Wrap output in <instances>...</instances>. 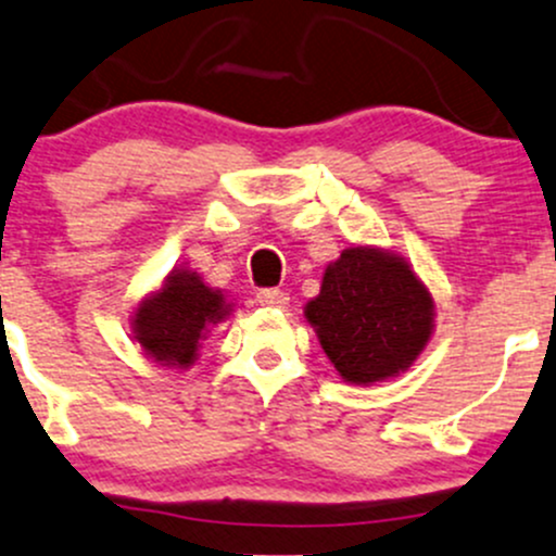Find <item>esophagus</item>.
I'll use <instances>...</instances> for the list:
<instances>
[{
	"instance_id": "34e87169",
	"label": "esophagus",
	"mask_w": 556,
	"mask_h": 556,
	"mask_svg": "<svg viewBox=\"0 0 556 556\" xmlns=\"http://www.w3.org/2000/svg\"><path fill=\"white\" fill-rule=\"evenodd\" d=\"M255 301L266 308H288L290 298H288V292H282L277 288H264V290L255 292Z\"/></svg>"
}]
</instances>
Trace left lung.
<instances>
[{
	"mask_svg": "<svg viewBox=\"0 0 556 556\" xmlns=\"http://www.w3.org/2000/svg\"><path fill=\"white\" fill-rule=\"evenodd\" d=\"M306 319L340 377L371 386L419 356L432 332V298L406 261L375 248H348L327 266Z\"/></svg>",
	"mask_w": 556,
	"mask_h": 556,
	"instance_id": "obj_1",
	"label": "left lung"
}]
</instances>
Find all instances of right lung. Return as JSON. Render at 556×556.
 Returning a JSON list of instances; mask_svg holds the SVG:
<instances>
[{"label": "right lung", "mask_w": 556, "mask_h": 556, "mask_svg": "<svg viewBox=\"0 0 556 556\" xmlns=\"http://www.w3.org/2000/svg\"><path fill=\"white\" fill-rule=\"evenodd\" d=\"M229 306L194 271H174L161 292L148 298L134 314V338L155 362L189 367L200 340L227 316Z\"/></svg>", "instance_id": "add662e5"}]
</instances>
